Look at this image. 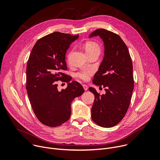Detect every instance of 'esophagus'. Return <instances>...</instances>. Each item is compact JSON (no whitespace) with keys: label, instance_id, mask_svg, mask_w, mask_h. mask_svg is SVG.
<instances>
[{"label":"esophagus","instance_id":"1","mask_svg":"<svg viewBox=\"0 0 160 160\" xmlns=\"http://www.w3.org/2000/svg\"><path fill=\"white\" fill-rule=\"evenodd\" d=\"M83 88H84V90H85V91L87 90V89H88L87 85H83Z\"/></svg>","mask_w":160,"mask_h":160}]
</instances>
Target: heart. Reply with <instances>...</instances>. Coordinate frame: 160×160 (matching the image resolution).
I'll list each match as a JSON object with an SVG mask.
<instances>
[{"label": "heart", "instance_id": "heart-1", "mask_svg": "<svg viewBox=\"0 0 160 160\" xmlns=\"http://www.w3.org/2000/svg\"><path fill=\"white\" fill-rule=\"evenodd\" d=\"M85 49L86 54L97 52L98 53L100 52L101 49L99 45L94 42H88L86 43L85 45ZM94 73V70L92 69H88V68H84L82 69L80 72H79L77 76L81 80L83 81H87L89 80L91 75H92Z\"/></svg>", "mask_w": 160, "mask_h": 160}]
</instances>
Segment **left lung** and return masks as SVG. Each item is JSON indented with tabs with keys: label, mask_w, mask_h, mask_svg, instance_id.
I'll return each instance as SVG.
<instances>
[{
	"label": "left lung",
	"mask_w": 160,
	"mask_h": 160,
	"mask_svg": "<svg viewBox=\"0 0 160 160\" xmlns=\"http://www.w3.org/2000/svg\"><path fill=\"white\" fill-rule=\"evenodd\" d=\"M96 36L104 42V55L92 82L102 85L106 94L100 96L94 88H88L95 97L91 116L98 125L109 128L123 119L129 107L134 84L133 65L127 45L118 35L101 28L89 38Z\"/></svg>",
	"instance_id": "obj_1"
}]
</instances>
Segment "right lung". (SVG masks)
I'll return each mask as SVG.
<instances>
[{
  "label": "right lung",
  "mask_w": 160,
  "mask_h": 160,
  "mask_svg": "<svg viewBox=\"0 0 160 160\" xmlns=\"http://www.w3.org/2000/svg\"><path fill=\"white\" fill-rule=\"evenodd\" d=\"M79 35L54 32L39 39L27 66V92L35 115L43 125L58 127L69 120L71 103L84 92L80 83L62 73L67 70L65 55ZM64 79L67 87L57 90L56 82Z\"/></svg>",
  "instance_id": "add662e5"
}]
</instances>
